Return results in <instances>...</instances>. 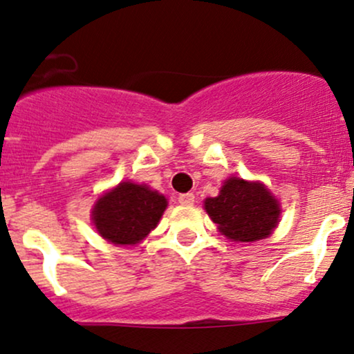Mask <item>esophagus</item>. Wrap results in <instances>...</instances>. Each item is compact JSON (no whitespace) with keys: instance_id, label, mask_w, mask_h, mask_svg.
I'll return each mask as SVG.
<instances>
[{"instance_id":"esophagus-1","label":"esophagus","mask_w":354,"mask_h":354,"mask_svg":"<svg viewBox=\"0 0 354 354\" xmlns=\"http://www.w3.org/2000/svg\"><path fill=\"white\" fill-rule=\"evenodd\" d=\"M194 202H195V195L194 194L178 195V203H182V205H194Z\"/></svg>"}]
</instances>
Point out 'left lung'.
<instances>
[{
  "label": "left lung",
  "instance_id": "8db88e82",
  "mask_svg": "<svg viewBox=\"0 0 354 354\" xmlns=\"http://www.w3.org/2000/svg\"><path fill=\"white\" fill-rule=\"evenodd\" d=\"M212 222L232 242H259L272 235L280 220V203L261 182L230 177L217 197L203 202Z\"/></svg>",
  "mask_w": 354,
  "mask_h": 354
}]
</instances>
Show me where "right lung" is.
<instances>
[{"label": "right lung", "mask_w": 354, "mask_h": 354, "mask_svg": "<svg viewBox=\"0 0 354 354\" xmlns=\"http://www.w3.org/2000/svg\"><path fill=\"white\" fill-rule=\"evenodd\" d=\"M167 198L144 184L120 182L97 198L93 223L97 234L114 245H137L157 227Z\"/></svg>", "instance_id": "right-lung-1"}]
</instances>
